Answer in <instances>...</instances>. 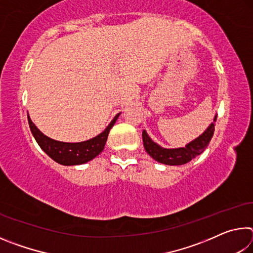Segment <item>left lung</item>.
I'll list each match as a JSON object with an SVG mask.
<instances>
[{
	"instance_id": "obj_1",
	"label": "left lung",
	"mask_w": 253,
	"mask_h": 253,
	"mask_svg": "<svg viewBox=\"0 0 253 253\" xmlns=\"http://www.w3.org/2000/svg\"><path fill=\"white\" fill-rule=\"evenodd\" d=\"M216 122V116L214 117L213 123L210 125L202 135L198 138L188 143L185 147L179 148H164L153 142L151 137L147 135L146 130H143V143L145 151L154 160L165 165H183L193 160L200 154H202L211 140L214 134V124Z\"/></svg>"
}]
</instances>
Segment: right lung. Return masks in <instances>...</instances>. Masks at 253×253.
Segmentation results:
<instances>
[{"label": "right lung", "instance_id": "1", "mask_svg": "<svg viewBox=\"0 0 253 253\" xmlns=\"http://www.w3.org/2000/svg\"><path fill=\"white\" fill-rule=\"evenodd\" d=\"M119 115H121V113L114 117V119L107 126L106 129L100 132L99 135L89 140H85V142L80 143H65L51 139L50 137L45 136L43 132H41L38 129L37 126L32 123L29 115L28 122L32 135L36 138L37 143L39 144L42 151L52 158L53 161L59 163V164L71 166L84 164V163L91 161L96 156L99 155L105 147L107 137H108L111 127L115 125Z\"/></svg>", "mask_w": 253, "mask_h": 253}]
</instances>
